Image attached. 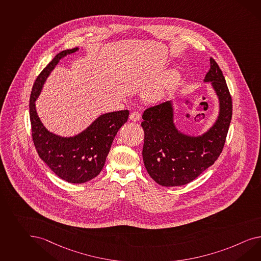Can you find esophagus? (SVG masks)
<instances>
[{"instance_id":"1","label":"esophagus","mask_w":261,"mask_h":261,"mask_svg":"<svg viewBox=\"0 0 261 261\" xmlns=\"http://www.w3.org/2000/svg\"><path fill=\"white\" fill-rule=\"evenodd\" d=\"M129 119L130 120L134 121V122H136V121H140L141 120V114L138 113V112H133L130 115H129Z\"/></svg>"}]
</instances>
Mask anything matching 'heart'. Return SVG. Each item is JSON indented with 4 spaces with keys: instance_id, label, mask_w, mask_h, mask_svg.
Here are the masks:
<instances>
[{
    "instance_id": "b5f03b06",
    "label": "heart",
    "mask_w": 261,
    "mask_h": 261,
    "mask_svg": "<svg viewBox=\"0 0 261 261\" xmlns=\"http://www.w3.org/2000/svg\"><path fill=\"white\" fill-rule=\"evenodd\" d=\"M177 77H178V74L175 72L168 73L162 81L148 88L147 93V97L150 99H157L162 95H164L172 88L174 83L177 81Z\"/></svg>"
}]
</instances>
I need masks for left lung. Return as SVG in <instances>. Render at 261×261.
Wrapping results in <instances>:
<instances>
[{
	"mask_svg": "<svg viewBox=\"0 0 261 261\" xmlns=\"http://www.w3.org/2000/svg\"><path fill=\"white\" fill-rule=\"evenodd\" d=\"M205 81H211L220 98V116L212 128L199 137L180 134L173 124L169 101L147 108L141 126L145 132L143 160L147 173L163 187L184 186L212 166L224 147L233 105L221 68L210 58Z\"/></svg>",
	"mask_w": 261,
	"mask_h": 261,
	"instance_id": "1",
	"label": "left lung"
}]
</instances>
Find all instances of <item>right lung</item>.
Instances as JSON below:
<instances>
[{
    "label": "right lung",
    "instance_id": "add662e5",
    "mask_svg": "<svg viewBox=\"0 0 261 261\" xmlns=\"http://www.w3.org/2000/svg\"><path fill=\"white\" fill-rule=\"evenodd\" d=\"M77 48L64 50L55 56L52 61L36 79L29 101L32 139L40 159L60 179L72 184H83L100 173L115 135L128 117V111L102 114L81 134L62 138L51 134L41 124L36 112L35 101L50 72L60 59L74 53Z\"/></svg>",
    "mask_w": 261,
    "mask_h": 261
}]
</instances>
